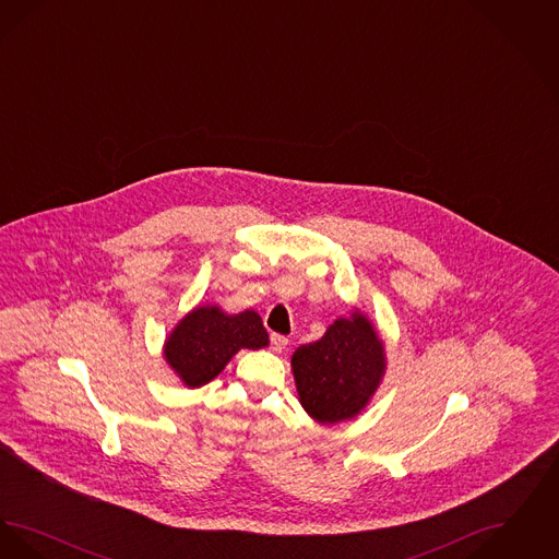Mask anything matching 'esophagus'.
<instances>
[{
	"mask_svg": "<svg viewBox=\"0 0 559 559\" xmlns=\"http://www.w3.org/2000/svg\"><path fill=\"white\" fill-rule=\"evenodd\" d=\"M270 346H272L274 352H285V349L289 347V340H287V337H283V335H276V333H274V335L270 337Z\"/></svg>",
	"mask_w": 559,
	"mask_h": 559,
	"instance_id": "obj_1",
	"label": "esophagus"
}]
</instances>
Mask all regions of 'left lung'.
<instances>
[{"mask_svg": "<svg viewBox=\"0 0 559 559\" xmlns=\"http://www.w3.org/2000/svg\"><path fill=\"white\" fill-rule=\"evenodd\" d=\"M299 404L322 426L356 419L379 390L388 371L385 342L358 308L337 319L319 342L292 356Z\"/></svg>", "mask_w": 559, "mask_h": 559, "instance_id": "obj_1", "label": "left lung"}]
</instances>
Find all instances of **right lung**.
Listing matches in <instances>:
<instances>
[{
    "instance_id": "add662e5",
    "label": "right lung",
    "mask_w": 559,
    "mask_h": 559,
    "mask_svg": "<svg viewBox=\"0 0 559 559\" xmlns=\"http://www.w3.org/2000/svg\"><path fill=\"white\" fill-rule=\"evenodd\" d=\"M267 331L255 310L237 314L217 304H199L169 331L163 358L188 390L213 381L240 349L267 347Z\"/></svg>"
}]
</instances>
